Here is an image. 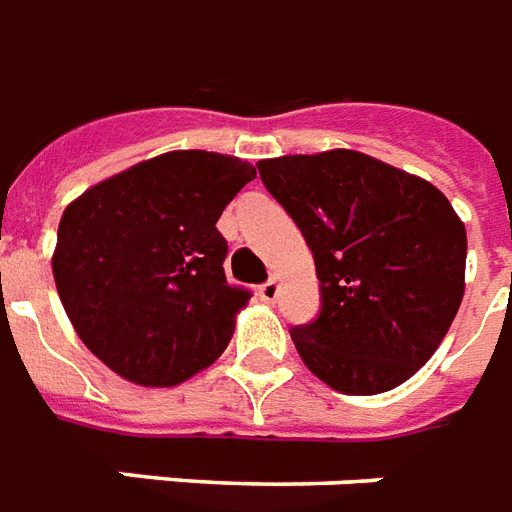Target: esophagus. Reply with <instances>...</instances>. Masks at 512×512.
<instances>
[{
  "label": "esophagus",
  "instance_id": "34e87169",
  "mask_svg": "<svg viewBox=\"0 0 512 512\" xmlns=\"http://www.w3.org/2000/svg\"><path fill=\"white\" fill-rule=\"evenodd\" d=\"M259 293H261V298L267 301V304H275L277 296H280V280H277V277H272V280L261 285Z\"/></svg>",
  "mask_w": 512,
  "mask_h": 512
}]
</instances>
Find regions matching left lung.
Returning <instances> with one entry per match:
<instances>
[{
    "label": "left lung",
    "instance_id": "1",
    "mask_svg": "<svg viewBox=\"0 0 512 512\" xmlns=\"http://www.w3.org/2000/svg\"><path fill=\"white\" fill-rule=\"evenodd\" d=\"M256 166L320 277V317L290 330L298 357L341 394L402 386L439 349L463 301V219L439 187L359 150Z\"/></svg>",
    "mask_w": 512,
    "mask_h": 512
}]
</instances>
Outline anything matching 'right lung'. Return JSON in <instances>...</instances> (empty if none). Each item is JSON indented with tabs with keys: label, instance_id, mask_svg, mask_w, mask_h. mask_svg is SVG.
<instances>
[{
	"label": "right lung",
	"instance_id": "1",
	"mask_svg": "<svg viewBox=\"0 0 512 512\" xmlns=\"http://www.w3.org/2000/svg\"><path fill=\"white\" fill-rule=\"evenodd\" d=\"M256 169L171 150L102 179L63 211L57 296L94 357L129 383L171 388L222 357L251 293L224 277L216 222Z\"/></svg>",
	"mask_w": 512,
	"mask_h": 512
}]
</instances>
